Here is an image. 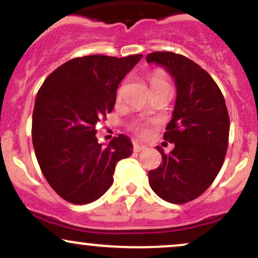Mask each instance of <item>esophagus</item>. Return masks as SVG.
<instances>
[{
  "label": "esophagus",
  "mask_w": 258,
  "mask_h": 258,
  "mask_svg": "<svg viewBox=\"0 0 258 258\" xmlns=\"http://www.w3.org/2000/svg\"><path fill=\"white\" fill-rule=\"evenodd\" d=\"M143 150H146V147L144 146H139V144H135V146H133V152L135 153L143 152Z\"/></svg>",
  "instance_id": "obj_1"
}]
</instances>
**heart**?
Listing matches in <instances>:
<instances>
[{"label":"heart","instance_id":"b5f03b06","mask_svg":"<svg viewBox=\"0 0 258 258\" xmlns=\"http://www.w3.org/2000/svg\"><path fill=\"white\" fill-rule=\"evenodd\" d=\"M149 82H150V87H158V86H168L170 82H168V79L166 76V74L161 70H155L150 74L149 76ZM131 128L135 131L139 137L146 138L148 135H149V127H148L147 123L144 122H135L132 125Z\"/></svg>","mask_w":258,"mask_h":258}]
</instances>
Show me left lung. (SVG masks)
<instances>
[{"mask_svg": "<svg viewBox=\"0 0 258 258\" xmlns=\"http://www.w3.org/2000/svg\"><path fill=\"white\" fill-rule=\"evenodd\" d=\"M148 63L165 67L174 78L177 99L172 120L164 133L174 144L162 162L149 171V184L171 204H185L200 197L220 172L228 149L229 115L223 94L210 74L193 60L173 52H154Z\"/></svg>", "mask_w": 258, "mask_h": 258, "instance_id": "8db88e82", "label": "left lung"}]
</instances>
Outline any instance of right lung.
<instances>
[{"label": "right lung", "mask_w": 258, "mask_h": 258, "mask_svg": "<svg viewBox=\"0 0 258 258\" xmlns=\"http://www.w3.org/2000/svg\"><path fill=\"white\" fill-rule=\"evenodd\" d=\"M143 55H85L53 72L37 92L32 144L44 178L64 200L84 205L99 199L114 182L115 166L132 154L123 135L98 143L97 123L106 119L122 79Z\"/></svg>", "instance_id": "right-lung-1"}]
</instances>
